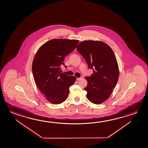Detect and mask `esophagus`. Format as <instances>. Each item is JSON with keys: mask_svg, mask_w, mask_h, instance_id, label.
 <instances>
[{"mask_svg": "<svg viewBox=\"0 0 148 148\" xmlns=\"http://www.w3.org/2000/svg\"><path fill=\"white\" fill-rule=\"evenodd\" d=\"M80 79H82V77L76 78V80H77V81H79V80H80Z\"/></svg>", "mask_w": 148, "mask_h": 148, "instance_id": "esophagus-1", "label": "esophagus"}]
</instances>
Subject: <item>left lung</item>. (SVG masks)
<instances>
[{
	"instance_id": "left-lung-1",
	"label": "left lung",
	"mask_w": 148,
	"mask_h": 148,
	"mask_svg": "<svg viewBox=\"0 0 148 148\" xmlns=\"http://www.w3.org/2000/svg\"><path fill=\"white\" fill-rule=\"evenodd\" d=\"M77 50L84 58L93 73L85 78L87 86V97L90 101L99 104L109 98L118 82L119 71L114 51L103 42L84 41Z\"/></svg>"
}]
</instances>
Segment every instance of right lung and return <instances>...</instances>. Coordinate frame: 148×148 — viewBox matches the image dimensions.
Listing matches in <instances>:
<instances>
[{
	"mask_svg": "<svg viewBox=\"0 0 148 148\" xmlns=\"http://www.w3.org/2000/svg\"><path fill=\"white\" fill-rule=\"evenodd\" d=\"M79 42L77 40L53 39L37 51L32 66L34 81L41 92L53 104H60L68 97L69 88L76 77L61 73V65L66 66L64 58L72 52Z\"/></svg>",
	"mask_w": 148,
	"mask_h": 148,
	"instance_id": "add662e5",
	"label": "right lung"
}]
</instances>
